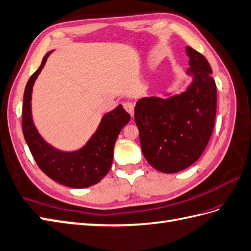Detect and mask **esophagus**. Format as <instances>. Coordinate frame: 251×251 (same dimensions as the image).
<instances>
[{
	"instance_id": "esophagus-1",
	"label": "esophagus",
	"mask_w": 251,
	"mask_h": 251,
	"mask_svg": "<svg viewBox=\"0 0 251 251\" xmlns=\"http://www.w3.org/2000/svg\"><path fill=\"white\" fill-rule=\"evenodd\" d=\"M124 107H125L126 111L129 113L131 116L134 115V104H133L132 102H126V103H124Z\"/></svg>"
}]
</instances>
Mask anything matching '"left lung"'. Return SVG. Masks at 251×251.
Returning <instances> with one entry per match:
<instances>
[{"label": "left lung", "mask_w": 251, "mask_h": 251, "mask_svg": "<svg viewBox=\"0 0 251 251\" xmlns=\"http://www.w3.org/2000/svg\"><path fill=\"white\" fill-rule=\"evenodd\" d=\"M194 82L187 91L167 100L137 101L134 118L146 160L156 170L174 174L191 166L209 143L216 117V84L206 58L186 48Z\"/></svg>", "instance_id": "8db88e82"}]
</instances>
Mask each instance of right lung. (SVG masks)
Segmentation results:
<instances>
[{"label": "right lung", "mask_w": 251, "mask_h": 251, "mask_svg": "<svg viewBox=\"0 0 251 251\" xmlns=\"http://www.w3.org/2000/svg\"><path fill=\"white\" fill-rule=\"evenodd\" d=\"M51 52L47 53L39 68L29 77L23 96L22 129L38 167L49 178L59 184L84 188L97 184L109 172L114 156V146L121 129L130 121L121 104L103 116L97 132L83 149L76 152H62L48 145L38 134L32 120L30 97L37 78Z\"/></svg>", "instance_id": "obj_1"}]
</instances>
